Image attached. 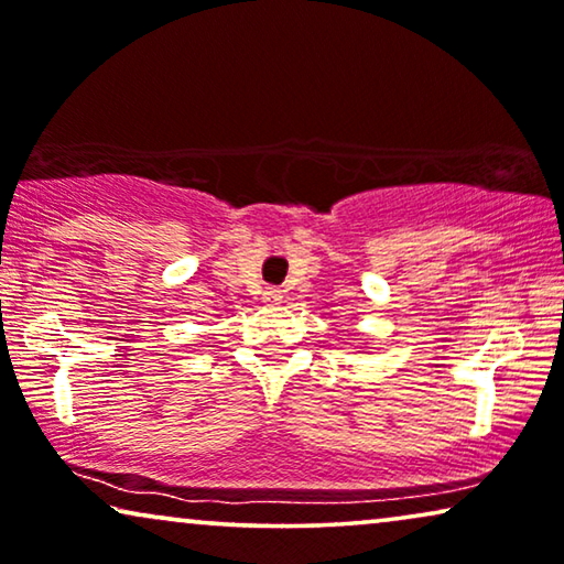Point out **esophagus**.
I'll list each match as a JSON object with an SVG mask.
<instances>
[{"label": "esophagus", "instance_id": "34e87169", "mask_svg": "<svg viewBox=\"0 0 564 564\" xmlns=\"http://www.w3.org/2000/svg\"><path fill=\"white\" fill-rule=\"evenodd\" d=\"M282 297H284V295H282V290H276V288H267V290H264V297H261V300H264L267 305H276V303H280Z\"/></svg>", "mask_w": 564, "mask_h": 564}]
</instances>
